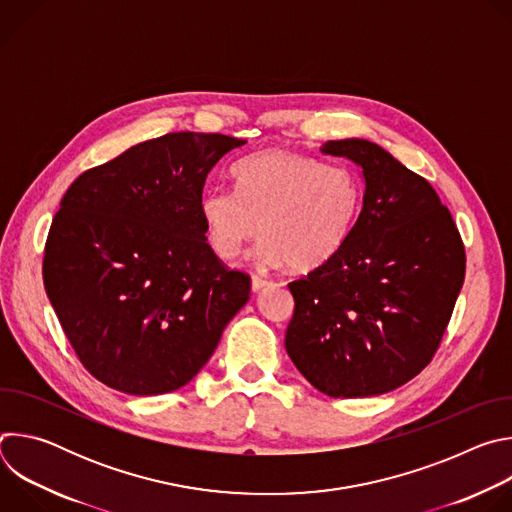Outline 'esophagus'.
I'll return each instance as SVG.
<instances>
[{
  "instance_id": "obj_1",
  "label": "esophagus",
  "mask_w": 512,
  "mask_h": 512,
  "mask_svg": "<svg viewBox=\"0 0 512 512\" xmlns=\"http://www.w3.org/2000/svg\"><path fill=\"white\" fill-rule=\"evenodd\" d=\"M269 285H271V281H267V279H263L259 275H253V279H251V289L255 291V294H259V291L267 289Z\"/></svg>"
}]
</instances>
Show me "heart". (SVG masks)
Here are the masks:
<instances>
[{"mask_svg":"<svg viewBox=\"0 0 512 512\" xmlns=\"http://www.w3.org/2000/svg\"><path fill=\"white\" fill-rule=\"evenodd\" d=\"M233 178L237 192L212 188L200 198L206 241L225 261L261 231L259 261L320 269L342 251L362 208L352 170L300 152L265 150L237 164Z\"/></svg>","mask_w":512,"mask_h":512,"instance_id":"obj_1","label":"heart"}]
</instances>
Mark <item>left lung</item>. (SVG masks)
<instances>
[{
	"label": "left lung",
	"mask_w": 512,
	"mask_h": 512,
	"mask_svg": "<svg viewBox=\"0 0 512 512\" xmlns=\"http://www.w3.org/2000/svg\"><path fill=\"white\" fill-rule=\"evenodd\" d=\"M320 150L362 170V210L342 251L289 283L285 350L328 397L383 395L440 346L464 283V243L431 184L381 145L352 137Z\"/></svg>",
	"instance_id": "left-lung-1"
}]
</instances>
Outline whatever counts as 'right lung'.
Masks as SVG:
<instances>
[{"label":"right lung","instance_id":"obj_1","mask_svg":"<svg viewBox=\"0 0 512 512\" xmlns=\"http://www.w3.org/2000/svg\"><path fill=\"white\" fill-rule=\"evenodd\" d=\"M245 139L168 133L83 172L46 239L44 287L83 367L127 395L190 383L249 302L206 243L208 172Z\"/></svg>","mask_w":512,"mask_h":512}]
</instances>
